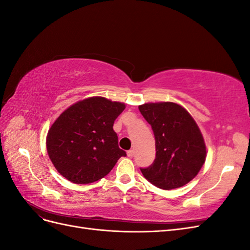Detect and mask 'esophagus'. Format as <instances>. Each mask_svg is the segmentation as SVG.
<instances>
[{"instance_id":"34e87169","label":"esophagus","mask_w":250,"mask_h":250,"mask_svg":"<svg viewBox=\"0 0 250 250\" xmlns=\"http://www.w3.org/2000/svg\"><path fill=\"white\" fill-rule=\"evenodd\" d=\"M133 155H134V151H133V150L127 151V156H128V157H133Z\"/></svg>"}]
</instances>
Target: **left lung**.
<instances>
[{
	"instance_id": "obj_1",
	"label": "left lung",
	"mask_w": 250,
	"mask_h": 250,
	"mask_svg": "<svg viewBox=\"0 0 250 250\" xmlns=\"http://www.w3.org/2000/svg\"><path fill=\"white\" fill-rule=\"evenodd\" d=\"M139 109L152 127L156 148L153 164L141 169L144 177L163 190L190 183L207 157L206 143L193 117L174 102L145 103Z\"/></svg>"
}]
</instances>
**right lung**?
<instances>
[{"instance_id": "right-lung-1", "label": "right lung", "mask_w": 250, "mask_h": 250, "mask_svg": "<svg viewBox=\"0 0 250 250\" xmlns=\"http://www.w3.org/2000/svg\"><path fill=\"white\" fill-rule=\"evenodd\" d=\"M125 104L104 97L74 103L52 124L47 151L55 169L74 184L85 185L104 177L126 152L118 145L113 123Z\"/></svg>"}]
</instances>
